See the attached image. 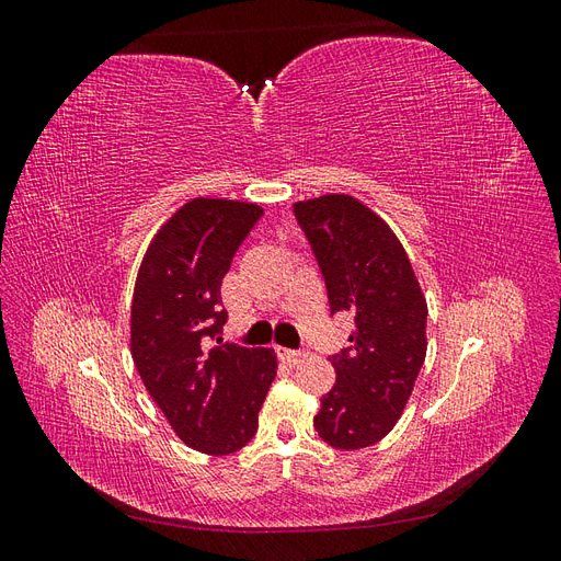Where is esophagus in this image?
Instances as JSON below:
<instances>
[{
    "mask_svg": "<svg viewBox=\"0 0 561 561\" xmlns=\"http://www.w3.org/2000/svg\"><path fill=\"white\" fill-rule=\"evenodd\" d=\"M307 351H293V348H278V358L287 365H299L301 360H307Z\"/></svg>",
    "mask_w": 561,
    "mask_h": 561,
    "instance_id": "esophagus-1",
    "label": "esophagus"
}]
</instances>
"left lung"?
Segmentation results:
<instances>
[{"instance_id": "8db88e82", "label": "left lung", "mask_w": 561, "mask_h": 561, "mask_svg": "<svg viewBox=\"0 0 561 561\" xmlns=\"http://www.w3.org/2000/svg\"><path fill=\"white\" fill-rule=\"evenodd\" d=\"M332 313L355 320L351 346L332 355L336 383L313 419L334 449L377 445L398 423L426 360L428 304L386 219L348 194L295 203Z\"/></svg>"}]
</instances>
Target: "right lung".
Masks as SVG:
<instances>
[{
  "label": "right lung",
  "mask_w": 561,
  "mask_h": 561,
  "mask_svg": "<svg viewBox=\"0 0 561 561\" xmlns=\"http://www.w3.org/2000/svg\"><path fill=\"white\" fill-rule=\"evenodd\" d=\"M260 217L257 203L186 201L154 233L135 278L133 363L175 435L201 454L245 447L276 379L274 348H208L227 322L222 278Z\"/></svg>",
  "instance_id": "right-lung-1"
}]
</instances>
